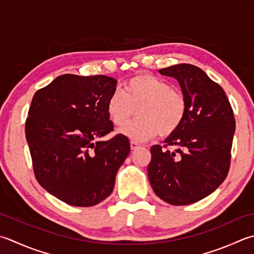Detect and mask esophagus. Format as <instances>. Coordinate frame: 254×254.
Here are the masks:
<instances>
[{
	"label": "esophagus",
	"mask_w": 254,
	"mask_h": 254,
	"mask_svg": "<svg viewBox=\"0 0 254 254\" xmlns=\"http://www.w3.org/2000/svg\"><path fill=\"white\" fill-rule=\"evenodd\" d=\"M130 145H131V150L132 151H134V150H136V148H138L140 147L141 145L138 143H136V142H134V141H132L131 143H130Z\"/></svg>",
	"instance_id": "1"
}]
</instances>
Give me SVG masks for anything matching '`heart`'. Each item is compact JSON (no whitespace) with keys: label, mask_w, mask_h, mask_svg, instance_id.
Returning <instances> with one entry per match:
<instances>
[{"label":"heart","mask_w":254,"mask_h":254,"mask_svg":"<svg viewBox=\"0 0 254 254\" xmlns=\"http://www.w3.org/2000/svg\"><path fill=\"white\" fill-rule=\"evenodd\" d=\"M137 113L138 119L120 131L133 141L151 140L157 133L168 136L185 120V94L164 79L153 74H138L123 87V93L113 92L107 101V114L116 127H122Z\"/></svg>","instance_id":"obj_1"}]
</instances>
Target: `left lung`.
<instances>
[{
    "mask_svg": "<svg viewBox=\"0 0 254 254\" xmlns=\"http://www.w3.org/2000/svg\"><path fill=\"white\" fill-rule=\"evenodd\" d=\"M161 74L175 78L187 100L180 128L161 145L151 147L147 175L154 192L171 205L193 203L210 195L229 172L236 121L226 92L193 64L163 68Z\"/></svg>",
    "mask_w": 254,
    "mask_h": 254,
    "instance_id": "obj_1",
    "label": "left lung"
}]
</instances>
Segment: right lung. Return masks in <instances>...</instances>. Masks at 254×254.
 Listing matches in <instances>:
<instances>
[{
    "label": "right lung",
    "instance_id": "obj_1",
    "mask_svg": "<svg viewBox=\"0 0 254 254\" xmlns=\"http://www.w3.org/2000/svg\"><path fill=\"white\" fill-rule=\"evenodd\" d=\"M111 77L63 74L34 94L25 134L37 182L58 199L91 207L113 190L119 168L130 153L113 131L107 101L116 92Z\"/></svg>",
    "mask_w": 254,
    "mask_h": 254
}]
</instances>
